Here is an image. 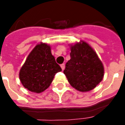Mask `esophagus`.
Segmentation results:
<instances>
[{"mask_svg": "<svg viewBox=\"0 0 125 125\" xmlns=\"http://www.w3.org/2000/svg\"><path fill=\"white\" fill-rule=\"evenodd\" d=\"M60 66H61V68H62V70H63V69H65V64H64V63H62V64H61Z\"/></svg>", "mask_w": 125, "mask_h": 125, "instance_id": "34e87169", "label": "esophagus"}]
</instances>
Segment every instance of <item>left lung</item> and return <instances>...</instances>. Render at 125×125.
<instances>
[{"mask_svg":"<svg viewBox=\"0 0 125 125\" xmlns=\"http://www.w3.org/2000/svg\"><path fill=\"white\" fill-rule=\"evenodd\" d=\"M71 59L66 63L63 73L73 87L80 91L95 88L104 76V67L93 49L85 42L71 47Z\"/></svg>","mask_w":125,"mask_h":125,"instance_id":"left-lung-1","label":"left lung"}]
</instances>
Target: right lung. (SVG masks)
<instances>
[{
    "label": "right lung",
    "instance_id": "right-lung-1",
    "mask_svg": "<svg viewBox=\"0 0 125 125\" xmlns=\"http://www.w3.org/2000/svg\"><path fill=\"white\" fill-rule=\"evenodd\" d=\"M62 68L55 60L51 47L45 43L36 45L28 55L19 73L22 84L29 91L41 93L51 85Z\"/></svg>",
    "mask_w": 125,
    "mask_h": 125
}]
</instances>
